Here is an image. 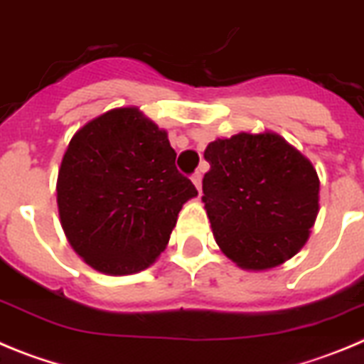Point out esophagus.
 <instances>
[{
  "mask_svg": "<svg viewBox=\"0 0 364 364\" xmlns=\"http://www.w3.org/2000/svg\"><path fill=\"white\" fill-rule=\"evenodd\" d=\"M201 179H203L201 172H196V174H192V183H194L196 188L198 190H201Z\"/></svg>",
  "mask_w": 364,
  "mask_h": 364,
  "instance_id": "1",
  "label": "esophagus"
}]
</instances>
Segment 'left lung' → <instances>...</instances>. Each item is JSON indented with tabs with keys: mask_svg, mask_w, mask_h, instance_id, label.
I'll use <instances>...</instances> for the list:
<instances>
[{
	"mask_svg": "<svg viewBox=\"0 0 364 364\" xmlns=\"http://www.w3.org/2000/svg\"><path fill=\"white\" fill-rule=\"evenodd\" d=\"M203 203L215 243L245 270H270L303 248L319 212V178L274 132L208 143Z\"/></svg>",
	"mask_w": 364,
	"mask_h": 364,
	"instance_id": "left-lung-1",
	"label": "left lung"
}]
</instances>
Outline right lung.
<instances>
[{
    "mask_svg": "<svg viewBox=\"0 0 364 364\" xmlns=\"http://www.w3.org/2000/svg\"><path fill=\"white\" fill-rule=\"evenodd\" d=\"M55 190L68 243L110 276L149 268L183 205L198 196L176 168L165 130L136 107L109 110L74 134Z\"/></svg>",
    "mask_w": 364,
    "mask_h": 364,
    "instance_id": "add662e5",
    "label": "right lung"
}]
</instances>
